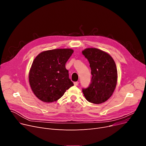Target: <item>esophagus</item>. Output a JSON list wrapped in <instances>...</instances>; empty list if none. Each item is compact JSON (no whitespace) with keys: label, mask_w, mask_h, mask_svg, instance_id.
Masks as SVG:
<instances>
[{"label":"esophagus","mask_w":146,"mask_h":146,"mask_svg":"<svg viewBox=\"0 0 146 146\" xmlns=\"http://www.w3.org/2000/svg\"><path fill=\"white\" fill-rule=\"evenodd\" d=\"M78 84H79L78 82H74V86H77L78 85Z\"/></svg>","instance_id":"esophagus-1"}]
</instances>
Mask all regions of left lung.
I'll list each match as a JSON object with an SVG mask.
<instances>
[{
    "instance_id": "left-lung-1",
    "label": "left lung",
    "mask_w": 146,
    "mask_h": 146,
    "mask_svg": "<svg viewBox=\"0 0 146 146\" xmlns=\"http://www.w3.org/2000/svg\"><path fill=\"white\" fill-rule=\"evenodd\" d=\"M89 62L92 78L91 84L82 92L87 101L101 104L113 94L117 84V72L110 55L97 48H87L82 51Z\"/></svg>"
}]
</instances>
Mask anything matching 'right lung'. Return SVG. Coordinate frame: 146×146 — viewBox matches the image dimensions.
Here are the masks:
<instances>
[{"label":"right lung","mask_w":146,"mask_h":146,"mask_svg":"<svg viewBox=\"0 0 146 146\" xmlns=\"http://www.w3.org/2000/svg\"><path fill=\"white\" fill-rule=\"evenodd\" d=\"M74 50L56 48L43 51L34 59L29 74V83L34 94L43 102L57 101L74 86L65 68Z\"/></svg>","instance_id":"add662e5"}]
</instances>
